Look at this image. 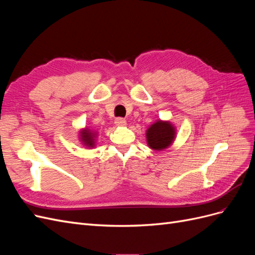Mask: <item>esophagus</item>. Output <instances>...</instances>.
Instances as JSON below:
<instances>
[{
	"label": "esophagus",
	"instance_id": "esophagus-1",
	"mask_svg": "<svg viewBox=\"0 0 255 255\" xmlns=\"http://www.w3.org/2000/svg\"><path fill=\"white\" fill-rule=\"evenodd\" d=\"M115 125L117 127H126L127 126V120L123 118H116L115 119Z\"/></svg>",
	"mask_w": 255,
	"mask_h": 255
}]
</instances>
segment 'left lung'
<instances>
[{
	"label": "left lung",
	"instance_id": "1",
	"mask_svg": "<svg viewBox=\"0 0 255 255\" xmlns=\"http://www.w3.org/2000/svg\"><path fill=\"white\" fill-rule=\"evenodd\" d=\"M175 134V128L171 122L157 120L146 129V142L153 150H164L172 144Z\"/></svg>",
	"mask_w": 255,
	"mask_h": 255
}]
</instances>
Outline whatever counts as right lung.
Masks as SVG:
<instances>
[{
    "mask_svg": "<svg viewBox=\"0 0 255 255\" xmlns=\"http://www.w3.org/2000/svg\"><path fill=\"white\" fill-rule=\"evenodd\" d=\"M98 133L94 132L89 128H84L80 132V139L83 142L85 146H88V148H94L96 144V138Z\"/></svg>",
    "mask_w": 255,
    "mask_h": 255,
    "instance_id": "add662e5",
    "label": "right lung"
}]
</instances>
